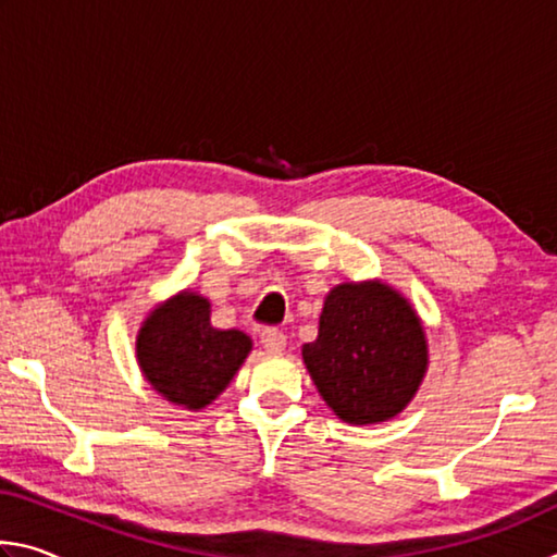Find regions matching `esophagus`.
Returning <instances> with one entry per match:
<instances>
[{
  "label": "esophagus",
  "mask_w": 557,
  "mask_h": 557,
  "mask_svg": "<svg viewBox=\"0 0 557 557\" xmlns=\"http://www.w3.org/2000/svg\"><path fill=\"white\" fill-rule=\"evenodd\" d=\"M260 344L268 354H282V351H285V346H287V336L277 332V329H265V332H262V336H260Z\"/></svg>",
  "instance_id": "34e87169"
}]
</instances>
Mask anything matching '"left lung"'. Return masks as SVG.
<instances>
[{"label":"left lung","mask_w":557,"mask_h":557,"mask_svg":"<svg viewBox=\"0 0 557 557\" xmlns=\"http://www.w3.org/2000/svg\"><path fill=\"white\" fill-rule=\"evenodd\" d=\"M301 361L319 395L348 425H379L408 408L430 366L425 324L383 280L329 289Z\"/></svg>","instance_id":"obj_1"}]
</instances>
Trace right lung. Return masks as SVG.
Listing matches in <instances>:
<instances>
[{
    "label": "right lung",
    "instance_id": "right-lung-1",
    "mask_svg": "<svg viewBox=\"0 0 557 557\" xmlns=\"http://www.w3.org/2000/svg\"><path fill=\"white\" fill-rule=\"evenodd\" d=\"M250 351L252 338L240 329L211 324V301L194 289L149 309L135 342L145 381L186 410H203L219 398Z\"/></svg>",
    "mask_w": 557,
    "mask_h": 557
}]
</instances>
